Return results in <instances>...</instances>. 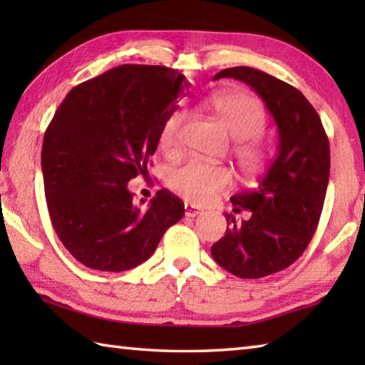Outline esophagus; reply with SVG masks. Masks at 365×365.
Wrapping results in <instances>:
<instances>
[{
    "label": "esophagus",
    "instance_id": "1",
    "mask_svg": "<svg viewBox=\"0 0 365 365\" xmlns=\"http://www.w3.org/2000/svg\"><path fill=\"white\" fill-rule=\"evenodd\" d=\"M202 213V208L192 204H185V215L190 216V218H195V216Z\"/></svg>",
    "mask_w": 365,
    "mask_h": 365
}]
</instances>
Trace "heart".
<instances>
[{
  "label": "heart",
  "instance_id": "b5f03b06",
  "mask_svg": "<svg viewBox=\"0 0 365 365\" xmlns=\"http://www.w3.org/2000/svg\"><path fill=\"white\" fill-rule=\"evenodd\" d=\"M207 105L224 130L237 141L234 155L243 174L247 177L262 174L268 166L271 152L263 144L251 141L265 128V114L257 98L242 92H222L208 98ZM182 122L183 113L174 111L163 123L160 147L166 153L177 150ZM232 182L234 175L227 166L212 165L197 158L183 161L168 174V187L196 204L208 202L215 195L227 190Z\"/></svg>",
  "mask_w": 365,
  "mask_h": 365
}]
</instances>
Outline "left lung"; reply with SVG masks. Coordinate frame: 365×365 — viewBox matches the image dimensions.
Segmentation results:
<instances>
[{
  "instance_id": "1",
  "label": "left lung",
  "mask_w": 365,
  "mask_h": 365,
  "mask_svg": "<svg viewBox=\"0 0 365 365\" xmlns=\"http://www.w3.org/2000/svg\"><path fill=\"white\" fill-rule=\"evenodd\" d=\"M234 78L265 102L279 133L276 157L259 185L235 195L237 222L226 213V235L212 246L218 265L243 279L274 274L306 251L319 226L329 180V141L320 115L301 92L252 67H230L213 80Z\"/></svg>"
}]
</instances>
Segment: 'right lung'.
Masks as SVG:
<instances>
[{"label":"right lung","instance_id":"obj_1","mask_svg":"<svg viewBox=\"0 0 365 365\" xmlns=\"http://www.w3.org/2000/svg\"><path fill=\"white\" fill-rule=\"evenodd\" d=\"M185 91L174 68L123 64L75 86L54 113L42 145L45 199L59 240L88 268L138 267L183 218L170 191L141 208L128 182L149 174L160 130Z\"/></svg>","mask_w":365,"mask_h":365}]
</instances>
